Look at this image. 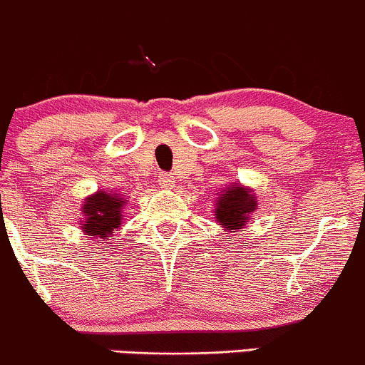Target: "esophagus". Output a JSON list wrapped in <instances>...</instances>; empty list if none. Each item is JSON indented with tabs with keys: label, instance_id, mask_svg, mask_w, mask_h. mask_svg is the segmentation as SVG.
Wrapping results in <instances>:
<instances>
[{
	"label": "esophagus",
	"instance_id": "esophagus-1",
	"mask_svg": "<svg viewBox=\"0 0 365 365\" xmlns=\"http://www.w3.org/2000/svg\"><path fill=\"white\" fill-rule=\"evenodd\" d=\"M158 184L160 187H165V190H172L175 186V179L172 174H158Z\"/></svg>",
	"mask_w": 365,
	"mask_h": 365
}]
</instances>
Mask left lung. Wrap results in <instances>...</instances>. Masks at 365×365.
I'll return each mask as SVG.
<instances>
[{
  "mask_svg": "<svg viewBox=\"0 0 365 365\" xmlns=\"http://www.w3.org/2000/svg\"><path fill=\"white\" fill-rule=\"evenodd\" d=\"M215 198L214 215L219 226L228 231H240L249 222L250 214L256 210L257 198L249 187L242 184H228Z\"/></svg>",
  "mask_w": 365,
  "mask_h": 365,
  "instance_id": "obj_1",
  "label": "left lung"
}]
</instances>
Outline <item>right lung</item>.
<instances>
[{
	"label": "right lung",
	"instance_id": "1",
	"mask_svg": "<svg viewBox=\"0 0 365 365\" xmlns=\"http://www.w3.org/2000/svg\"><path fill=\"white\" fill-rule=\"evenodd\" d=\"M127 200L123 195L108 193L101 190L90 195L81 203L80 228L93 244L104 247L109 238L118 231L123 217V205Z\"/></svg>",
	"mask_w": 365,
	"mask_h": 365
}]
</instances>
